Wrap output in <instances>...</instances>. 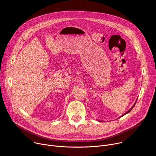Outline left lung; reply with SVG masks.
Returning a JSON list of instances; mask_svg holds the SVG:
<instances>
[{"mask_svg":"<svg viewBox=\"0 0 156 156\" xmlns=\"http://www.w3.org/2000/svg\"><path fill=\"white\" fill-rule=\"evenodd\" d=\"M136 101H137V100H136ZM136 102H135V104H134V105H133V107H131V108H130V109H129L128 111H127V112H126V113H125L124 115H125V114H128V113H129V112H130V111L132 110V108H133V107H134V106L135 105V104H136Z\"/></svg>","mask_w":156,"mask_h":156,"instance_id":"left-lung-1","label":"left lung"}]
</instances>
